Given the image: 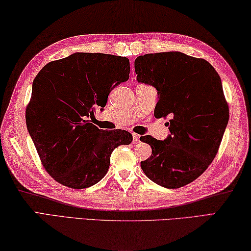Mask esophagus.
<instances>
[{"mask_svg":"<svg viewBox=\"0 0 251 251\" xmlns=\"http://www.w3.org/2000/svg\"><path fill=\"white\" fill-rule=\"evenodd\" d=\"M132 137H133V141H132V142H133L134 144H137V143L140 142V135H139V134L133 133Z\"/></svg>","mask_w":251,"mask_h":251,"instance_id":"obj_1","label":"esophagus"}]
</instances>
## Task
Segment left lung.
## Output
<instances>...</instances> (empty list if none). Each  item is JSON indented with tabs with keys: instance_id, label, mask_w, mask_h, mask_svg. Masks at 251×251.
<instances>
[{
	"instance_id": "8db88e82",
	"label": "left lung",
	"mask_w": 251,
	"mask_h": 251,
	"mask_svg": "<svg viewBox=\"0 0 251 251\" xmlns=\"http://www.w3.org/2000/svg\"><path fill=\"white\" fill-rule=\"evenodd\" d=\"M134 68L138 82L157 91L154 116H171L163 141L140 138L152 148L141 168L157 185L182 187L205 172L221 146L229 120L221 77L207 60L181 51L139 56Z\"/></svg>"
}]
</instances>
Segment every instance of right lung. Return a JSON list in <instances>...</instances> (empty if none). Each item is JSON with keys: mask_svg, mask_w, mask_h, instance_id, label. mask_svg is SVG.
<instances>
[{"mask_svg": "<svg viewBox=\"0 0 251 251\" xmlns=\"http://www.w3.org/2000/svg\"><path fill=\"white\" fill-rule=\"evenodd\" d=\"M126 57L74 52L44 66L33 81L26 126L44 168L57 182L86 188L107 174L110 155L132 142L125 130L105 131L90 123L113 88L129 79Z\"/></svg>", "mask_w": 251, "mask_h": 251, "instance_id": "1", "label": "right lung"}]
</instances>
